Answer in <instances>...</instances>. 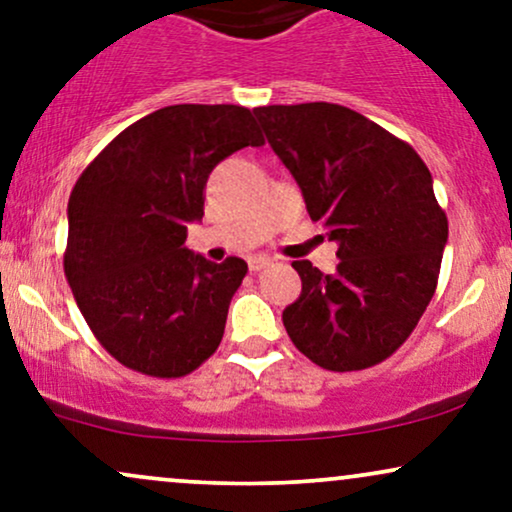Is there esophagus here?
I'll list each match as a JSON object with an SVG mask.
<instances>
[{
  "label": "esophagus",
  "instance_id": "obj_1",
  "mask_svg": "<svg viewBox=\"0 0 512 512\" xmlns=\"http://www.w3.org/2000/svg\"><path fill=\"white\" fill-rule=\"evenodd\" d=\"M269 257H262V255H255V257H250L248 260V267H250V272H262L264 267H269Z\"/></svg>",
  "mask_w": 512,
  "mask_h": 512
}]
</instances>
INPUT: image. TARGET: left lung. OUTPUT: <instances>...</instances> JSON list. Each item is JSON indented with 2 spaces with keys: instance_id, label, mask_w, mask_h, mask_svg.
<instances>
[{
  "instance_id": "1",
  "label": "left lung",
  "mask_w": 512,
  "mask_h": 512,
  "mask_svg": "<svg viewBox=\"0 0 512 512\" xmlns=\"http://www.w3.org/2000/svg\"><path fill=\"white\" fill-rule=\"evenodd\" d=\"M267 142L325 221L337 272L293 262L301 296L286 305L296 349L327 370H361L407 342L436 293L448 219L421 156L356 110L334 103L255 108Z\"/></svg>"
}]
</instances>
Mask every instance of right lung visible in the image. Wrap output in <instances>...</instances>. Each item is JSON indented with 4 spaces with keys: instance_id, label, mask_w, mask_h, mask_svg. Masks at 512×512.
Wrapping results in <instances>:
<instances>
[{
    "instance_id": "obj_1",
    "label": "right lung",
    "mask_w": 512,
    "mask_h": 512,
    "mask_svg": "<svg viewBox=\"0 0 512 512\" xmlns=\"http://www.w3.org/2000/svg\"><path fill=\"white\" fill-rule=\"evenodd\" d=\"M252 110L168 105L120 132L69 197L64 274L98 342L122 366L182 378L219 349L248 264L185 248L209 173L262 146Z\"/></svg>"
}]
</instances>
